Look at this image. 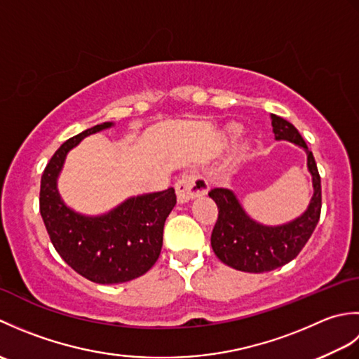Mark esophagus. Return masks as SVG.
I'll use <instances>...</instances> for the list:
<instances>
[{
    "label": "esophagus",
    "instance_id": "34e87169",
    "mask_svg": "<svg viewBox=\"0 0 359 359\" xmlns=\"http://www.w3.org/2000/svg\"><path fill=\"white\" fill-rule=\"evenodd\" d=\"M208 182L201 174L188 172L175 182V194H177V201L180 203H187L194 197L203 196L208 191Z\"/></svg>",
    "mask_w": 359,
    "mask_h": 359
}]
</instances>
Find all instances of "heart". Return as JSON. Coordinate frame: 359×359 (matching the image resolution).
<instances>
[{"instance_id": "obj_1", "label": "heart", "mask_w": 359, "mask_h": 359, "mask_svg": "<svg viewBox=\"0 0 359 359\" xmlns=\"http://www.w3.org/2000/svg\"><path fill=\"white\" fill-rule=\"evenodd\" d=\"M238 131H239V128L236 126V125H231V126H228V128H226V134L230 135V137H233L234 134H238ZM243 156H245V148H241V149H239V152H238V157H239V158H242Z\"/></svg>"}]
</instances>
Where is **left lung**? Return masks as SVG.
<instances>
[{
  "label": "left lung",
  "instance_id": "left-lung-1",
  "mask_svg": "<svg viewBox=\"0 0 359 359\" xmlns=\"http://www.w3.org/2000/svg\"><path fill=\"white\" fill-rule=\"evenodd\" d=\"M270 118L274 139L294 143L306 151L313 196L301 216L280 225H264L248 216L231 189H211L208 196L219 210L211 233L212 251L228 266L247 273L271 271L293 261L315 231L321 216V177L313 154L290 121L274 114Z\"/></svg>",
  "mask_w": 359,
  "mask_h": 359
}]
</instances>
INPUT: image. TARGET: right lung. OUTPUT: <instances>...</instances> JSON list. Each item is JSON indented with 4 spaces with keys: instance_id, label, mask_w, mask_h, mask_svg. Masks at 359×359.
<instances>
[{
    "instance_id": "1",
    "label": "right lung",
    "mask_w": 359,
    "mask_h": 359,
    "mask_svg": "<svg viewBox=\"0 0 359 359\" xmlns=\"http://www.w3.org/2000/svg\"><path fill=\"white\" fill-rule=\"evenodd\" d=\"M112 126V121H104L66 140L44 168L40 189V212L52 245L71 269L97 284L133 280L156 264L165 220L175 205L174 188H168L129 197L98 216L67 207L58 191L67 152L88 135Z\"/></svg>"
}]
</instances>
